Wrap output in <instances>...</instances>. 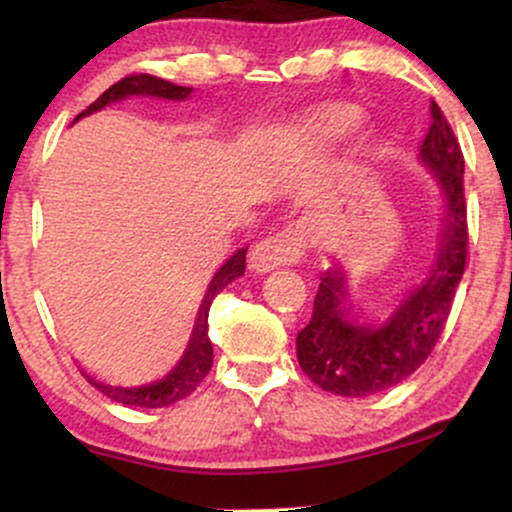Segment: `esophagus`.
I'll return each mask as SVG.
<instances>
[{
    "instance_id": "obj_1",
    "label": "esophagus",
    "mask_w": 512,
    "mask_h": 512,
    "mask_svg": "<svg viewBox=\"0 0 512 512\" xmlns=\"http://www.w3.org/2000/svg\"><path fill=\"white\" fill-rule=\"evenodd\" d=\"M305 255V236L298 228H284L276 236L260 240L250 252V269L257 274L272 272L281 264H296Z\"/></svg>"
}]
</instances>
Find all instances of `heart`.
<instances>
[{
    "mask_svg": "<svg viewBox=\"0 0 512 512\" xmlns=\"http://www.w3.org/2000/svg\"><path fill=\"white\" fill-rule=\"evenodd\" d=\"M358 125V113L354 108H344V105H334V108H325L322 113L315 115V120L308 125L310 137L317 142H337L351 134Z\"/></svg>",
    "mask_w": 512,
    "mask_h": 512,
    "instance_id": "obj_1",
    "label": "heart"
}]
</instances>
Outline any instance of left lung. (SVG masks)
Listing matches in <instances>:
<instances>
[{
    "mask_svg": "<svg viewBox=\"0 0 512 512\" xmlns=\"http://www.w3.org/2000/svg\"><path fill=\"white\" fill-rule=\"evenodd\" d=\"M431 117L419 156L436 173L445 197V226L424 281L383 325L373 327L351 320L344 272L339 267L327 269L320 276L313 317L296 337L303 373L334 395H378L407 380L431 356L448 322L467 267L464 156L436 101L431 103Z\"/></svg>",
    "mask_w": 512,
    "mask_h": 512,
    "instance_id": "obj_1",
    "label": "left lung"
}]
</instances>
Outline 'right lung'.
Masks as SVG:
<instances>
[{
  "mask_svg": "<svg viewBox=\"0 0 512 512\" xmlns=\"http://www.w3.org/2000/svg\"><path fill=\"white\" fill-rule=\"evenodd\" d=\"M192 93V88L187 86H175L166 79H158V76L151 74H132L120 79L117 84H113L108 91L101 93V98H96L81 115L74 117L81 120L84 115L96 113V110L105 108V105L122 101L127 96H156V98H168V101H185L187 96ZM245 252L248 248L238 250L236 255L231 257L223 267L216 272L214 279H211L207 296H204L202 308H199L197 315V325L192 330L190 344H187L185 354H182L180 363L175 366L163 380H156L151 385H142V387H117V385H108L101 383V380L91 378V375L84 373V378L91 383L96 390H101L105 397H110L113 402L127 404V407H144V409H158V407H168V404L180 402L187 395L197 390V385L207 378V373L211 370V363H214V349H211L209 342V305L214 301V296L219 293L223 286L231 284L233 279L243 276L245 272Z\"/></svg>",
  "mask_w": 512,
  "mask_h": 512,
  "instance_id": "right-lung-1",
  "label": "right lung"
}]
</instances>
